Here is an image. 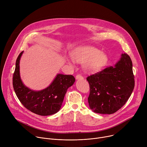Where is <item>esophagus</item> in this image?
Masks as SVG:
<instances>
[{
	"label": "esophagus",
	"instance_id": "obj_1",
	"mask_svg": "<svg viewBox=\"0 0 147 147\" xmlns=\"http://www.w3.org/2000/svg\"><path fill=\"white\" fill-rule=\"evenodd\" d=\"M76 80H82V79H83V77L80 74H78L76 76Z\"/></svg>",
	"mask_w": 147,
	"mask_h": 147
}]
</instances>
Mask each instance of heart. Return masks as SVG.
<instances>
[{"mask_svg": "<svg viewBox=\"0 0 147 147\" xmlns=\"http://www.w3.org/2000/svg\"><path fill=\"white\" fill-rule=\"evenodd\" d=\"M71 57H67V61L74 66L75 61L83 63V67L87 72H95L100 70L108 61L107 55L99 49L90 46L77 48L72 53Z\"/></svg>", "mask_w": 147, "mask_h": 147, "instance_id": "obj_1", "label": "heart"}]
</instances>
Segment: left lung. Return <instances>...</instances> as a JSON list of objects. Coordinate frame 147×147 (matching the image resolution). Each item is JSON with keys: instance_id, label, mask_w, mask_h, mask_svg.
<instances>
[{"instance_id": "8db88e82", "label": "left lung", "mask_w": 147, "mask_h": 147, "mask_svg": "<svg viewBox=\"0 0 147 147\" xmlns=\"http://www.w3.org/2000/svg\"><path fill=\"white\" fill-rule=\"evenodd\" d=\"M90 92L88 102L95 113L112 114L128 100L134 88L132 61L126 54L115 66H109L87 78Z\"/></svg>"}]
</instances>
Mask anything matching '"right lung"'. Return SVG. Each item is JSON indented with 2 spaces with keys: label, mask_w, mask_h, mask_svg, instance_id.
Segmentation results:
<instances>
[{
  "label": "right lung",
  "mask_w": 147,
  "mask_h": 147,
  "mask_svg": "<svg viewBox=\"0 0 147 147\" xmlns=\"http://www.w3.org/2000/svg\"><path fill=\"white\" fill-rule=\"evenodd\" d=\"M23 51L18 55L13 77L15 93L23 105L32 113L40 116H49L60 109L67 89L75 82L72 75L58 74L51 85L41 91L30 90L24 85L20 76V60Z\"/></svg>",
  "instance_id": "right-lung-1"
}]
</instances>
